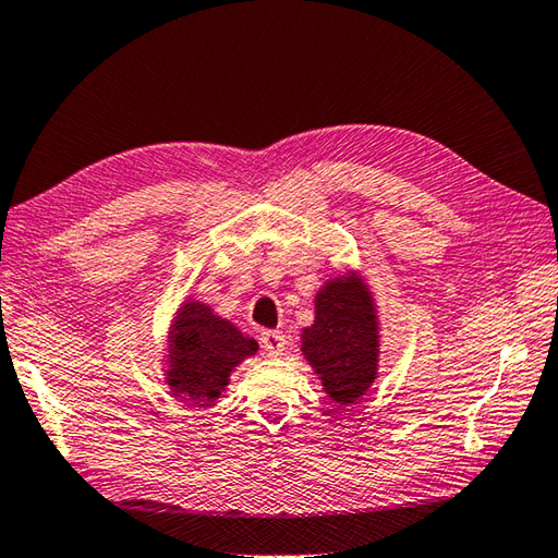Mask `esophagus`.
I'll return each mask as SVG.
<instances>
[{
	"mask_svg": "<svg viewBox=\"0 0 558 558\" xmlns=\"http://www.w3.org/2000/svg\"><path fill=\"white\" fill-rule=\"evenodd\" d=\"M260 345H264L270 355H280L282 351H286L288 338L280 331H264L260 333Z\"/></svg>",
	"mask_w": 558,
	"mask_h": 558,
	"instance_id": "obj_1",
	"label": "esophagus"
}]
</instances>
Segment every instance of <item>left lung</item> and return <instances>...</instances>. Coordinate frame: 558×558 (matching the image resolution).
Instances as JSON below:
<instances>
[{
	"mask_svg": "<svg viewBox=\"0 0 558 558\" xmlns=\"http://www.w3.org/2000/svg\"><path fill=\"white\" fill-rule=\"evenodd\" d=\"M375 304L357 278L326 282L316 294V322L302 333V353L336 403L363 397L377 375Z\"/></svg>",
	"mask_w": 558,
	"mask_h": 558,
	"instance_id": "8db88e82",
	"label": "left lung"
}]
</instances>
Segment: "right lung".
Segmentation results:
<instances>
[{"label": "right lung", "instance_id": "add662e5", "mask_svg": "<svg viewBox=\"0 0 558 558\" xmlns=\"http://www.w3.org/2000/svg\"><path fill=\"white\" fill-rule=\"evenodd\" d=\"M258 345L201 302H185L171 336L169 385L177 395L205 407L220 397L229 373Z\"/></svg>", "mask_w": 558, "mask_h": 558}]
</instances>
